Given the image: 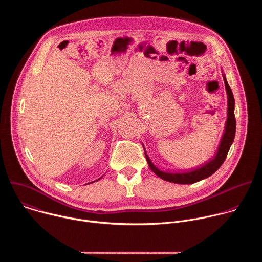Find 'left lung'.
<instances>
[{
  "label": "left lung",
  "mask_w": 262,
  "mask_h": 262,
  "mask_svg": "<svg viewBox=\"0 0 262 262\" xmlns=\"http://www.w3.org/2000/svg\"><path fill=\"white\" fill-rule=\"evenodd\" d=\"M223 79H224V83H225V88H226V92H227V120L225 123V130H224V134L222 136L220 145L217 147L216 154L214 155V157L209 160L206 164L197 167L193 170H189L186 172H165L160 170L158 167H156V165H154V163L149 159L148 155L146 154V150L144 148V152H145V157L148 163V166L150 167V169L152 170V172H155L159 177H161L162 179L169 181V182H173V183H179V184H191V183H195L197 181H200L202 179H205L207 177H209L211 174H213L224 163V161L226 160L227 154L229 151V149L233 143L234 137H235V130H236V120H235V116H234V96L232 93L231 88L228 85V82L226 80V77L223 74Z\"/></svg>",
  "instance_id": "1"
}]
</instances>
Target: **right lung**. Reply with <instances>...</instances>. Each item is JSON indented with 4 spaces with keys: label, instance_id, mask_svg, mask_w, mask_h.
Returning <instances> with one entry per match:
<instances>
[{
    "label": "right lung",
    "instance_id": "add662e5",
    "mask_svg": "<svg viewBox=\"0 0 262 262\" xmlns=\"http://www.w3.org/2000/svg\"><path fill=\"white\" fill-rule=\"evenodd\" d=\"M97 180H98V179H97ZM93 182H94V181H93Z\"/></svg>",
    "mask_w": 262,
    "mask_h": 262
}]
</instances>
